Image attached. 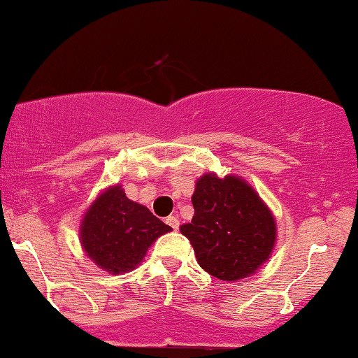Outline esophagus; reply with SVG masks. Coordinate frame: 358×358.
<instances>
[{
  "label": "esophagus",
  "instance_id": "obj_1",
  "mask_svg": "<svg viewBox=\"0 0 358 358\" xmlns=\"http://www.w3.org/2000/svg\"><path fill=\"white\" fill-rule=\"evenodd\" d=\"M165 222H166V225H170L171 228H173V230H178V227H180V220H178V218L175 217V215H170V217H166V218H165Z\"/></svg>",
  "mask_w": 358,
  "mask_h": 358
}]
</instances>
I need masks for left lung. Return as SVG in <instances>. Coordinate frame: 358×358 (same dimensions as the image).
<instances>
[{
  "label": "left lung",
  "instance_id": "left-lung-1",
  "mask_svg": "<svg viewBox=\"0 0 358 358\" xmlns=\"http://www.w3.org/2000/svg\"><path fill=\"white\" fill-rule=\"evenodd\" d=\"M192 223L180 227L198 265L213 277L236 282L255 273L272 255L277 223L245 180L206 173L195 185Z\"/></svg>",
  "mask_w": 358,
  "mask_h": 358
}]
</instances>
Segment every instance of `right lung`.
<instances>
[{
  "mask_svg": "<svg viewBox=\"0 0 358 358\" xmlns=\"http://www.w3.org/2000/svg\"><path fill=\"white\" fill-rule=\"evenodd\" d=\"M171 227L143 205L131 201L120 185L106 188L86 210L80 227L81 247L100 268L124 273L138 264L158 236Z\"/></svg>",
  "mask_w": 358,
  "mask_h": 358,
  "instance_id": "1",
  "label": "right lung"
}]
</instances>
